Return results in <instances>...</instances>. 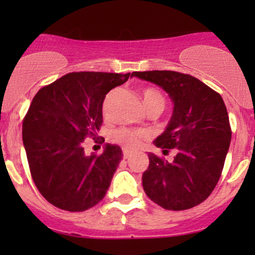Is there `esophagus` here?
I'll use <instances>...</instances> for the list:
<instances>
[{
  "instance_id": "34e87169",
  "label": "esophagus",
  "mask_w": 255,
  "mask_h": 255,
  "mask_svg": "<svg viewBox=\"0 0 255 255\" xmlns=\"http://www.w3.org/2000/svg\"><path fill=\"white\" fill-rule=\"evenodd\" d=\"M131 152L129 150H127V148H124V158L125 159H128V158L131 157Z\"/></svg>"
}]
</instances>
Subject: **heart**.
Returning a JSON list of instances; mask_svg holds the SVG:
<instances>
[{
	"label": "heart",
	"instance_id": "b5f03b06",
	"mask_svg": "<svg viewBox=\"0 0 255 255\" xmlns=\"http://www.w3.org/2000/svg\"><path fill=\"white\" fill-rule=\"evenodd\" d=\"M142 99H144L145 108L152 107V105H160L164 108L165 98L159 90L154 87H147L142 92ZM145 136V131L133 130L128 128H121L113 134L114 140L119 144L126 146L128 148H135L140 145L142 137Z\"/></svg>",
	"mask_w": 255,
	"mask_h": 255
}]
</instances>
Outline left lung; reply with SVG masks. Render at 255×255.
Returning <instances> with one entry per match:
<instances>
[{
	"mask_svg": "<svg viewBox=\"0 0 255 255\" xmlns=\"http://www.w3.org/2000/svg\"><path fill=\"white\" fill-rule=\"evenodd\" d=\"M133 77L162 87L174 109L165 130L153 144L171 162L148 153L142 187L153 203L181 211L201 204L215 189L230 146L231 129L227 108L219 93L197 78L172 71L134 72Z\"/></svg>",
	"mask_w": 255,
	"mask_h": 255,
	"instance_id": "obj_1",
	"label": "left lung"
}]
</instances>
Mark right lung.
I'll use <instances>...</instances> for the list:
<instances>
[{
  "label": "right lung",
  "mask_w": 255,
  "mask_h": 255,
  "mask_svg": "<svg viewBox=\"0 0 255 255\" xmlns=\"http://www.w3.org/2000/svg\"><path fill=\"white\" fill-rule=\"evenodd\" d=\"M133 74L69 73L37 92L22 124V141L34 184L49 203L81 212L105 197L122 159L118 145L85 154L83 141L103 124L105 95Z\"/></svg>",
  "instance_id": "obj_1"
}]
</instances>
